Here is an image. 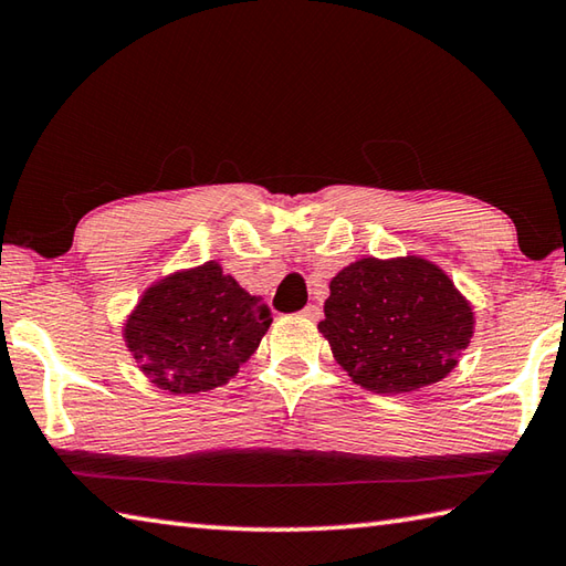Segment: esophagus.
Segmentation results:
<instances>
[{
  "mask_svg": "<svg viewBox=\"0 0 566 566\" xmlns=\"http://www.w3.org/2000/svg\"><path fill=\"white\" fill-rule=\"evenodd\" d=\"M302 316L308 318V321H318V318H321V308H318L316 304H306V306L302 308Z\"/></svg>",
  "mask_w": 566,
  "mask_h": 566,
  "instance_id": "esophagus-1",
  "label": "esophagus"
}]
</instances>
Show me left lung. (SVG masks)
<instances>
[{
	"label": "left lung",
	"mask_w": 566,
	"mask_h": 566,
	"mask_svg": "<svg viewBox=\"0 0 566 566\" xmlns=\"http://www.w3.org/2000/svg\"><path fill=\"white\" fill-rule=\"evenodd\" d=\"M318 331L335 363L375 394L444 379L474 335V308L440 264L420 255L359 258L328 284Z\"/></svg>",
	"instance_id": "1"
}]
</instances>
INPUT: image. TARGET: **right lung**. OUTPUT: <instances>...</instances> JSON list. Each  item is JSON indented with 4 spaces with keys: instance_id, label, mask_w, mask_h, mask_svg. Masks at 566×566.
Listing matches in <instances>:
<instances>
[{
    "instance_id": "1",
    "label": "right lung",
    "mask_w": 566,
    "mask_h": 566,
    "mask_svg": "<svg viewBox=\"0 0 566 566\" xmlns=\"http://www.w3.org/2000/svg\"><path fill=\"white\" fill-rule=\"evenodd\" d=\"M272 323L216 260L153 282L124 323L138 369L170 394H201L238 375Z\"/></svg>"
}]
</instances>
